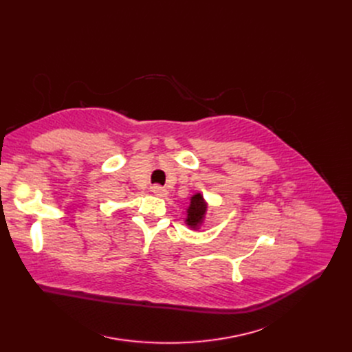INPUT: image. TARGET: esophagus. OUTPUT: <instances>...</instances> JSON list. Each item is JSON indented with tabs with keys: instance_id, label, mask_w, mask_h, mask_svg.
Masks as SVG:
<instances>
[{
	"instance_id": "34e87169",
	"label": "esophagus",
	"mask_w": 352,
	"mask_h": 352,
	"mask_svg": "<svg viewBox=\"0 0 352 352\" xmlns=\"http://www.w3.org/2000/svg\"><path fill=\"white\" fill-rule=\"evenodd\" d=\"M152 192L156 195V196H166L167 195V189L162 185H153L152 186Z\"/></svg>"
}]
</instances>
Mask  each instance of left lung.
Masks as SVG:
<instances>
[{
	"label": "left lung",
	"mask_w": 352,
	"mask_h": 352,
	"mask_svg": "<svg viewBox=\"0 0 352 352\" xmlns=\"http://www.w3.org/2000/svg\"><path fill=\"white\" fill-rule=\"evenodd\" d=\"M206 204L204 200V196L200 193H196L190 197V206L188 209V219L186 223L192 228H196L200 223H202L205 213H206Z\"/></svg>",
	"instance_id": "obj_1"
}]
</instances>
